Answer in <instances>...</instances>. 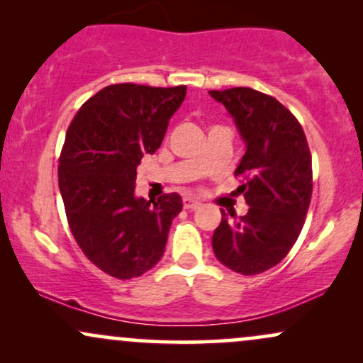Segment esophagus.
I'll use <instances>...</instances> for the list:
<instances>
[{
    "instance_id": "esophagus-1",
    "label": "esophagus",
    "mask_w": 363,
    "mask_h": 363,
    "mask_svg": "<svg viewBox=\"0 0 363 363\" xmlns=\"http://www.w3.org/2000/svg\"><path fill=\"white\" fill-rule=\"evenodd\" d=\"M182 205H184L186 210H194V208H198L201 203L196 198H191V196H184V198H182Z\"/></svg>"
}]
</instances>
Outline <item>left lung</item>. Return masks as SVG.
<instances>
[{
	"instance_id": "left-lung-1",
	"label": "left lung",
	"mask_w": 363,
	"mask_h": 363,
	"mask_svg": "<svg viewBox=\"0 0 363 363\" xmlns=\"http://www.w3.org/2000/svg\"><path fill=\"white\" fill-rule=\"evenodd\" d=\"M234 119L245 145L235 176L249 211L239 220L222 210L211 245L232 272L259 274L297 242L312 196V157L303 129L274 97L247 86L211 90Z\"/></svg>"
}]
</instances>
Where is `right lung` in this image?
<instances>
[{
  "instance_id": "add662e5",
  "label": "right lung",
  "mask_w": 363,
  "mask_h": 363,
  "mask_svg": "<svg viewBox=\"0 0 363 363\" xmlns=\"http://www.w3.org/2000/svg\"><path fill=\"white\" fill-rule=\"evenodd\" d=\"M186 86L119 83L77 112L60 157V191L72 234L97 268L119 280L141 277L165 252L177 193L147 201L135 194L136 167L162 145Z\"/></svg>"
}]
</instances>
